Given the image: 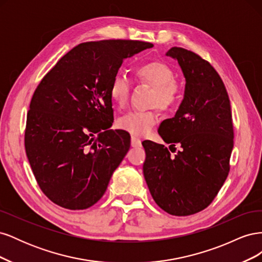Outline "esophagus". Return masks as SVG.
I'll return each mask as SVG.
<instances>
[{"label":"esophagus","instance_id":"obj_1","mask_svg":"<svg viewBox=\"0 0 262 262\" xmlns=\"http://www.w3.org/2000/svg\"><path fill=\"white\" fill-rule=\"evenodd\" d=\"M141 145H142L141 140H140L139 138H137V137L132 136V137H131V146H132V147H139V146H141Z\"/></svg>","mask_w":262,"mask_h":262}]
</instances>
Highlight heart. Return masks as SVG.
Listing matches in <instances>:
<instances>
[{
    "mask_svg": "<svg viewBox=\"0 0 262 262\" xmlns=\"http://www.w3.org/2000/svg\"><path fill=\"white\" fill-rule=\"evenodd\" d=\"M136 77L154 89L153 104L163 110L175 108L182 97V85L173 78V70L163 61L150 60L136 69ZM131 82L126 76L117 74L109 86V95L114 104L122 108L129 100ZM157 122L155 110H133L119 120V126L136 136H145Z\"/></svg>",
    "mask_w": 262,
    "mask_h": 262,
    "instance_id": "obj_1",
    "label": "heart"
}]
</instances>
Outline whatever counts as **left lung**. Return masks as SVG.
<instances>
[{
	"mask_svg": "<svg viewBox=\"0 0 262 262\" xmlns=\"http://www.w3.org/2000/svg\"><path fill=\"white\" fill-rule=\"evenodd\" d=\"M186 77L185 98L175 117L164 120L158 133L168 148L143 141L144 178L156 204L171 215L187 216L208 208L225 182L234 146L231 102L221 76L207 60L172 47Z\"/></svg>",
	"mask_w": 262,
	"mask_h": 262,
	"instance_id": "left-lung-1",
	"label": "left lung"
}]
</instances>
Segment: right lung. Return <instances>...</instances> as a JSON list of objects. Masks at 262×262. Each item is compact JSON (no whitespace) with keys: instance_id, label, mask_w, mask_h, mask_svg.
I'll list each match as a JSON object with an SVG mask.
<instances>
[{"instance_id":"right-lung-1","label":"right lung","mask_w":262,"mask_h":262,"mask_svg":"<svg viewBox=\"0 0 262 262\" xmlns=\"http://www.w3.org/2000/svg\"><path fill=\"white\" fill-rule=\"evenodd\" d=\"M139 40L83 42L47 73L30 100L25 149L39 188L69 210L92 207L130 148V134L109 130V86L124 59L152 48Z\"/></svg>"}]
</instances>
